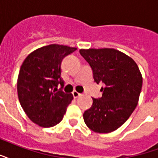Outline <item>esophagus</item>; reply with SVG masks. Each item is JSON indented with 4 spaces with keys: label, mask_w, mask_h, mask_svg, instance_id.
I'll return each mask as SVG.
<instances>
[{
    "label": "esophagus",
    "mask_w": 158,
    "mask_h": 158,
    "mask_svg": "<svg viewBox=\"0 0 158 158\" xmlns=\"http://www.w3.org/2000/svg\"><path fill=\"white\" fill-rule=\"evenodd\" d=\"M72 94H73V96H74V98H79V96L81 95V94H79V93H78L77 91H75V90H74V91H73V93H72Z\"/></svg>",
    "instance_id": "1"
}]
</instances>
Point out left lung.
<instances>
[{"mask_svg":"<svg viewBox=\"0 0 158 158\" xmlns=\"http://www.w3.org/2000/svg\"><path fill=\"white\" fill-rule=\"evenodd\" d=\"M93 70L97 84L102 82V97L83 114L85 124L95 132L108 133L121 127L138 105L143 77L132 58L114 49L80 50Z\"/></svg>","mask_w":158,"mask_h":158,"instance_id":"left-lung-1","label":"left lung"}]
</instances>
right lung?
Listing matches in <instances>:
<instances>
[{"mask_svg": "<svg viewBox=\"0 0 158 158\" xmlns=\"http://www.w3.org/2000/svg\"><path fill=\"white\" fill-rule=\"evenodd\" d=\"M76 48L50 44L37 49L26 58L17 79L20 105L31 121L40 127H54L63 119L72 94L57 89L64 87L61 62Z\"/></svg>", "mask_w": 158, "mask_h": 158, "instance_id": "1", "label": "right lung"}]
</instances>
